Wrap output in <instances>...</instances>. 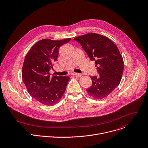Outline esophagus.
<instances>
[{"label":"esophagus","mask_w":148,"mask_h":148,"mask_svg":"<svg viewBox=\"0 0 148 148\" xmlns=\"http://www.w3.org/2000/svg\"><path fill=\"white\" fill-rule=\"evenodd\" d=\"M72 74H73V75H75V76H76V77H79V76H81V74L76 73H73Z\"/></svg>","instance_id":"obj_1"}]
</instances>
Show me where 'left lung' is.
I'll return each mask as SVG.
<instances>
[{
	"label": "left lung",
	"mask_w": 148,
	"mask_h": 148,
	"mask_svg": "<svg viewBox=\"0 0 148 148\" xmlns=\"http://www.w3.org/2000/svg\"><path fill=\"white\" fill-rule=\"evenodd\" d=\"M82 46L90 60L95 62L99 77H90L92 85L86 89L90 97L102 99L119 85L124 62L117 46L109 38L89 33L74 39Z\"/></svg>",
	"instance_id": "obj_1"
}]
</instances>
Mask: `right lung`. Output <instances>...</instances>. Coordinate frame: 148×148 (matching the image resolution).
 Returning <instances> with one entry per match:
<instances>
[{
	"label": "right lung",
	"mask_w": 148,
	"mask_h": 148,
	"mask_svg": "<svg viewBox=\"0 0 148 148\" xmlns=\"http://www.w3.org/2000/svg\"><path fill=\"white\" fill-rule=\"evenodd\" d=\"M70 40H40L25 57L21 72L23 81L29 94L42 104L55 105L66 90L70 77L55 75L51 78L49 70L57 60L60 47Z\"/></svg>",
	"instance_id": "add662e5"
}]
</instances>
